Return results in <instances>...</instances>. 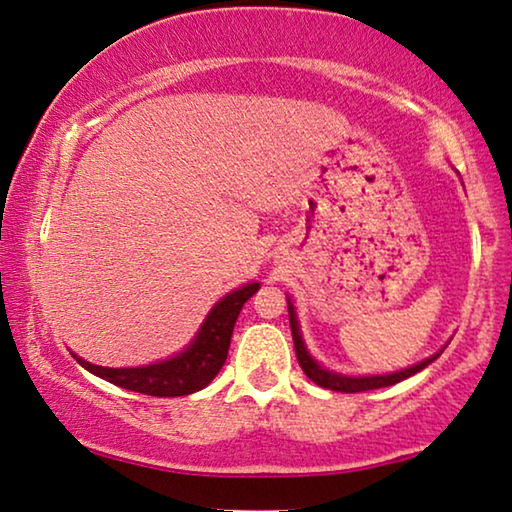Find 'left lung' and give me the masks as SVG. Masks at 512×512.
<instances>
[{"mask_svg": "<svg viewBox=\"0 0 512 512\" xmlns=\"http://www.w3.org/2000/svg\"><path fill=\"white\" fill-rule=\"evenodd\" d=\"M287 310H289V326H292V338H294V349H296V358H299V365L303 368L308 379L315 381L317 386L329 388V391H340V393H361V391H372V388H384V386H393L398 381L407 379L416 372H421L427 368L432 361H437L444 349H439L437 354H432L425 361L411 365V368H404L400 372H388V375H342V372H333L324 365H319L312 354L305 347L303 335H301V326H299V317H296V308L292 299H287Z\"/></svg>", "mask_w": 512, "mask_h": 512, "instance_id": "left-lung-1", "label": "left lung"}]
</instances>
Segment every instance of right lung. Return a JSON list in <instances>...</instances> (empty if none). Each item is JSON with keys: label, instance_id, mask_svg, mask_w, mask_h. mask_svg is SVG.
<instances>
[{"label": "right lung", "instance_id": "right-lung-1", "mask_svg": "<svg viewBox=\"0 0 512 512\" xmlns=\"http://www.w3.org/2000/svg\"><path fill=\"white\" fill-rule=\"evenodd\" d=\"M257 289L259 282H248V285L225 294L204 317L193 340L179 354L165 358V361L140 365V368H103V365L85 361L78 354L73 356L91 375L126 388V391L156 395V398H177V395L202 391L225 365L236 317H239L243 303Z\"/></svg>", "mask_w": 512, "mask_h": 512}]
</instances>
